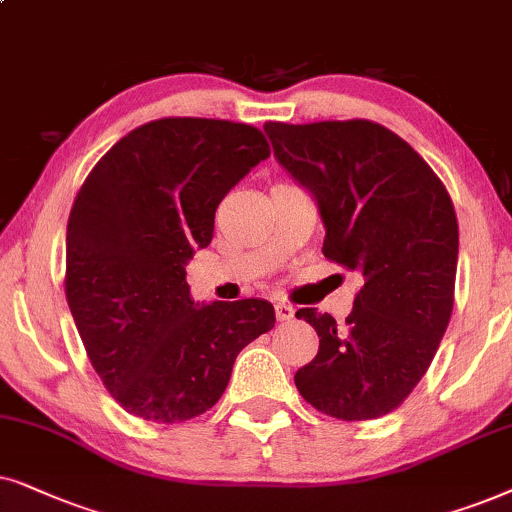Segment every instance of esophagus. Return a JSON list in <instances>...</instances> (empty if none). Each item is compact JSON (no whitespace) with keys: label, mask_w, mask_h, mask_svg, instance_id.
Here are the masks:
<instances>
[{"label":"esophagus","mask_w":512,"mask_h":512,"mask_svg":"<svg viewBox=\"0 0 512 512\" xmlns=\"http://www.w3.org/2000/svg\"><path fill=\"white\" fill-rule=\"evenodd\" d=\"M274 309H276V318L281 320V323H285V320H292V316H295V309L285 302H276Z\"/></svg>","instance_id":"esophagus-1"}]
</instances>
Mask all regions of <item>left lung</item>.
Segmentation results:
<instances>
[{
  "label": "left lung",
  "instance_id": "8db88e82",
  "mask_svg": "<svg viewBox=\"0 0 512 512\" xmlns=\"http://www.w3.org/2000/svg\"><path fill=\"white\" fill-rule=\"evenodd\" d=\"M264 131L281 166L316 196L323 255L363 276L344 323L295 313L320 337L295 374L297 391L335 419L384 417L424 377L452 318L454 203L433 168L374 121H267Z\"/></svg>",
  "mask_w": 512,
  "mask_h": 512
}]
</instances>
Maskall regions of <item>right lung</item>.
<instances>
[{
	"instance_id": "add662e5",
	"label": "right lung",
	"mask_w": 512,
	"mask_h": 512,
	"mask_svg": "<svg viewBox=\"0 0 512 512\" xmlns=\"http://www.w3.org/2000/svg\"><path fill=\"white\" fill-rule=\"evenodd\" d=\"M269 154L250 124L166 117L124 135L77 192L65 297L93 370L133 417L180 424L210 410L238 353L274 327L264 299L194 304L185 271L220 201Z\"/></svg>"
}]
</instances>
